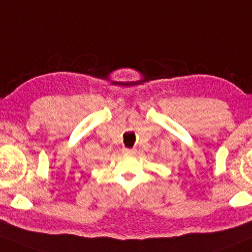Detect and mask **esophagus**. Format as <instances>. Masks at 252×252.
Segmentation results:
<instances>
[{
	"label": "esophagus",
	"instance_id": "1",
	"mask_svg": "<svg viewBox=\"0 0 252 252\" xmlns=\"http://www.w3.org/2000/svg\"><path fill=\"white\" fill-rule=\"evenodd\" d=\"M123 153L126 154V155H132V154L135 153V150L134 149H126V148H124Z\"/></svg>",
	"mask_w": 252,
	"mask_h": 252
}]
</instances>
